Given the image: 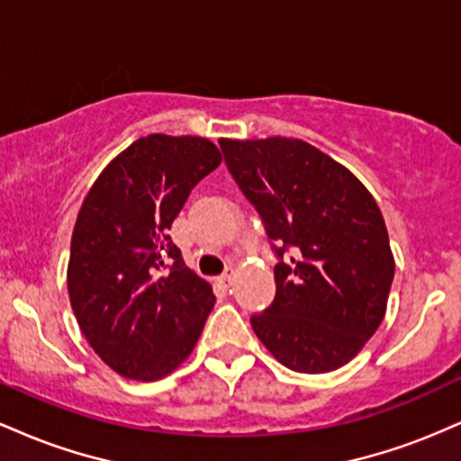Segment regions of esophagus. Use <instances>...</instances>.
<instances>
[{"instance_id": "obj_1", "label": "esophagus", "mask_w": 461, "mask_h": 461, "mask_svg": "<svg viewBox=\"0 0 461 461\" xmlns=\"http://www.w3.org/2000/svg\"><path fill=\"white\" fill-rule=\"evenodd\" d=\"M219 282L223 285H230L231 282H234V268H227V271L219 277Z\"/></svg>"}]
</instances>
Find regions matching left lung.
<instances>
[{
  "instance_id": "obj_1",
  "label": "left lung",
  "mask_w": 461,
  "mask_h": 461,
  "mask_svg": "<svg viewBox=\"0 0 461 461\" xmlns=\"http://www.w3.org/2000/svg\"><path fill=\"white\" fill-rule=\"evenodd\" d=\"M277 256L275 299L251 327L284 366H345L385 314L394 258L379 205L348 168L299 139L219 140Z\"/></svg>"
}]
</instances>
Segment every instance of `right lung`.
Returning <instances> with one entry per match:
<instances>
[{
    "label": "right lung",
    "mask_w": 461,
    "mask_h": 461,
    "mask_svg": "<svg viewBox=\"0 0 461 461\" xmlns=\"http://www.w3.org/2000/svg\"><path fill=\"white\" fill-rule=\"evenodd\" d=\"M199 136L149 134L88 190L71 238L67 288L84 338L114 373L156 382L190 356L214 308L168 230L190 190L219 167Z\"/></svg>",
    "instance_id": "obj_1"
}]
</instances>
